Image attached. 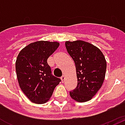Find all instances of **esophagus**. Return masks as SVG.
Masks as SVG:
<instances>
[{"mask_svg":"<svg viewBox=\"0 0 125 125\" xmlns=\"http://www.w3.org/2000/svg\"><path fill=\"white\" fill-rule=\"evenodd\" d=\"M65 76H64V75H63V76H62V77H61V80H62V82H64V80H65Z\"/></svg>","mask_w":125,"mask_h":125,"instance_id":"1","label":"esophagus"}]
</instances>
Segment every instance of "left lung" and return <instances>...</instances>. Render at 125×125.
<instances>
[{
	"label": "left lung",
	"mask_w": 125,
	"mask_h": 125,
	"mask_svg": "<svg viewBox=\"0 0 125 125\" xmlns=\"http://www.w3.org/2000/svg\"><path fill=\"white\" fill-rule=\"evenodd\" d=\"M65 47L76 65L77 86L70 92L72 98L79 102L92 98L104 80L106 62L97 47L86 41H65Z\"/></svg>",
	"instance_id": "8db88e82"
}]
</instances>
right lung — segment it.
Instances as JSON below:
<instances>
[{"instance_id": "obj_1", "label": "right lung", "mask_w": 125, "mask_h": 125, "mask_svg": "<svg viewBox=\"0 0 125 125\" xmlns=\"http://www.w3.org/2000/svg\"><path fill=\"white\" fill-rule=\"evenodd\" d=\"M58 42L36 41L18 55L15 66L21 89L32 102L44 104L52 96L61 80L52 74L48 57L58 48Z\"/></svg>"}]
</instances>
